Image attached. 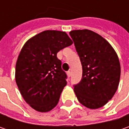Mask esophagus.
<instances>
[{"instance_id": "1", "label": "esophagus", "mask_w": 129, "mask_h": 129, "mask_svg": "<svg viewBox=\"0 0 129 129\" xmlns=\"http://www.w3.org/2000/svg\"><path fill=\"white\" fill-rule=\"evenodd\" d=\"M67 76H68V77H71V72H70V71H68V72H67Z\"/></svg>"}]
</instances>
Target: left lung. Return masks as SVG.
Masks as SVG:
<instances>
[{
	"label": "left lung",
	"mask_w": 129,
	"mask_h": 129,
	"mask_svg": "<svg viewBox=\"0 0 129 129\" xmlns=\"http://www.w3.org/2000/svg\"><path fill=\"white\" fill-rule=\"evenodd\" d=\"M70 35L82 67V79L74 85V91L84 106L99 108L118 89L121 76L118 57L104 38L90 30H75Z\"/></svg>",
	"instance_id": "8db88e82"
}]
</instances>
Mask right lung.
<instances>
[{"label":"right lung","mask_w":129,"mask_h":129,"mask_svg":"<svg viewBox=\"0 0 129 129\" xmlns=\"http://www.w3.org/2000/svg\"><path fill=\"white\" fill-rule=\"evenodd\" d=\"M72 44L65 32L47 30L23 47L16 65V82L25 101L36 111L48 112L57 105L67 76L57 54Z\"/></svg>","instance_id":"1"}]
</instances>
